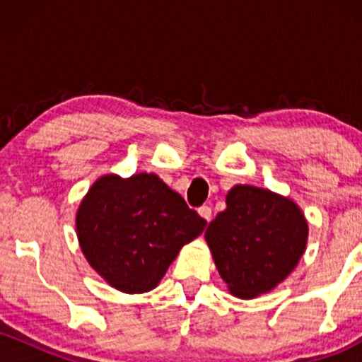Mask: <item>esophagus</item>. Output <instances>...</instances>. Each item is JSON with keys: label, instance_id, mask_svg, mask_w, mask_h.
Wrapping results in <instances>:
<instances>
[{"label": "esophagus", "instance_id": "34e87169", "mask_svg": "<svg viewBox=\"0 0 362 362\" xmlns=\"http://www.w3.org/2000/svg\"><path fill=\"white\" fill-rule=\"evenodd\" d=\"M199 214L206 219V221H211V216H213V211H211L209 206H202L199 207Z\"/></svg>", "mask_w": 362, "mask_h": 362}]
</instances>
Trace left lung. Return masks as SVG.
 I'll return each instance as SVG.
<instances>
[{"label": "left lung", "instance_id": "left-lung-1", "mask_svg": "<svg viewBox=\"0 0 362 362\" xmlns=\"http://www.w3.org/2000/svg\"><path fill=\"white\" fill-rule=\"evenodd\" d=\"M219 276L231 294L252 300L293 272L308 240V223L296 202L267 189L235 185L206 230Z\"/></svg>", "mask_w": 362, "mask_h": 362}]
</instances>
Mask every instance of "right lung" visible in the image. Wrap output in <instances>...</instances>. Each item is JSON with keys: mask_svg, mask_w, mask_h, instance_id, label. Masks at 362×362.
Segmentation results:
<instances>
[{"mask_svg": "<svg viewBox=\"0 0 362 362\" xmlns=\"http://www.w3.org/2000/svg\"><path fill=\"white\" fill-rule=\"evenodd\" d=\"M206 224L155 173L100 177L76 213L83 255L112 288L129 294L155 289Z\"/></svg>", "mask_w": 362, "mask_h": 362, "instance_id": "right-lung-1", "label": "right lung"}]
</instances>
